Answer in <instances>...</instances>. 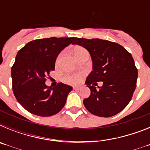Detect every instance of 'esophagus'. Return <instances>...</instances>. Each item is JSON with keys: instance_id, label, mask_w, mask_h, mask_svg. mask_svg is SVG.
<instances>
[{"instance_id": "1", "label": "esophagus", "mask_w": 150, "mask_h": 150, "mask_svg": "<svg viewBox=\"0 0 150 150\" xmlns=\"http://www.w3.org/2000/svg\"><path fill=\"white\" fill-rule=\"evenodd\" d=\"M74 90H79V89H80V87H79V86H74Z\"/></svg>"}]
</instances>
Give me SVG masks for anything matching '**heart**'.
<instances>
[{
    "label": "heart",
    "mask_w": 150,
    "mask_h": 150,
    "mask_svg": "<svg viewBox=\"0 0 150 150\" xmlns=\"http://www.w3.org/2000/svg\"><path fill=\"white\" fill-rule=\"evenodd\" d=\"M85 51H86L85 49L82 48V47H77L75 50V51H74V54H75V55H76ZM82 76H83V74H81V73H79V74H67V75L64 76V81L65 82V83H68V84H77V83H79L80 82V79H81Z\"/></svg>",
    "instance_id": "obj_1"
}]
</instances>
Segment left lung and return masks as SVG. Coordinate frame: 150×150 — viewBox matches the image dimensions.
Masks as SVG:
<instances>
[{
  "label": "left lung",
  "mask_w": 150,
  "mask_h": 150,
  "mask_svg": "<svg viewBox=\"0 0 150 150\" xmlns=\"http://www.w3.org/2000/svg\"><path fill=\"white\" fill-rule=\"evenodd\" d=\"M72 44L89 52L93 71L86 80L89 97L83 100L88 112L101 117H110L121 112L132 100L136 88L137 69L131 53L118 43L100 39L75 38ZM103 86L95 87L97 81Z\"/></svg>",
  "instance_id": "1"
}]
</instances>
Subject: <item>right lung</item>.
I'll use <instances>...</instances> for the list:
<instances>
[{
  "instance_id": "right-lung-1",
  "label": "right lung",
  "mask_w": 150,
  "mask_h": 150,
  "mask_svg": "<svg viewBox=\"0 0 150 150\" xmlns=\"http://www.w3.org/2000/svg\"><path fill=\"white\" fill-rule=\"evenodd\" d=\"M75 38H50L28 43L17 53L11 69L13 91L17 101L32 114L51 116L62 109L73 88L62 83L52 88L46 77L55 70L61 52Z\"/></svg>"
}]
</instances>
